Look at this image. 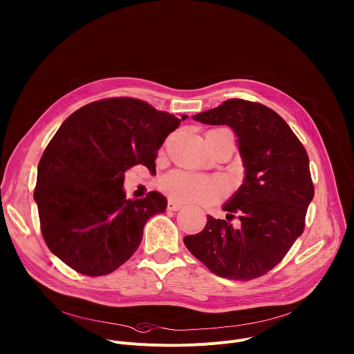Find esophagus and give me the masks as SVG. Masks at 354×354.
<instances>
[{
  "label": "esophagus",
  "mask_w": 354,
  "mask_h": 354,
  "mask_svg": "<svg viewBox=\"0 0 354 354\" xmlns=\"http://www.w3.org/2000/svg\"><path fill=\"white\" fill-rule=\"evenodd\" d=\"M180 207H182V205H180L179 202H176V201H174V199H169V201H168V210L176 212V210H179Z\"/></svg>",
  "instance_id": "obj_1"
}]
</instances>
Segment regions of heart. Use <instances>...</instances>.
Instances as JSON below:
<instances>
[{
  "instance_id": "b5f03b06",
  "label": "heart",
  "mask_w": 354,
  "mask_h": 354,
  "mask_svg": "<svg viewBox=\"0 0 354 354\" xmlns=\"http://www.w3.org/2000/svg\"><path fill=\"white\" fill-rule=\"evenodd\" d=\"M160 187L182 202H212L220 194V186L201 175L172 172L160 179Z\"/></svg>"
}]
</instances>
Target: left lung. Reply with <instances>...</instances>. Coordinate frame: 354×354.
<instances>
[{
  "label": "left lung",
  "instance_id": "obj_1",
  "mask_svg": "<svg viewBox=\"0 0 354 354\" xmlns=\"http://www.w3.org/2000/svg\"><path fill=\"white\" fill-rule=\"evenodd\" d=\"M194 120L233 128L244 179L223 205L227 220L209 216L205 229L183 243L221 278L261 277L281 263L304 232L313 199L308 153L283 118L260 103L232 99ZM232 212L239 214V228L230 221Z\"/></svg>",
  "mask_w": 354,
  "mask_h": 354
}]
</instances>
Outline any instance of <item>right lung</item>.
<instances>
[{"mask_svg": "<svg viewBox=\"0 0 354 354\" xmlns=\"http://www.w3.org/2000/svg\"><path fill=\"white\" fill-rule=\"evenodd\" d=\"M145 102L118 97L94 102L71 114L38 165L34 199L49 250L75 271L99 277L137 251L145 223L167 210L164 195L127 199L124 174L155 156L180 121Z\"/></svg>", "mask_w": 354, "mask_h": 354, "instance_id": "1", "label": "right lung"}]
</instances>
